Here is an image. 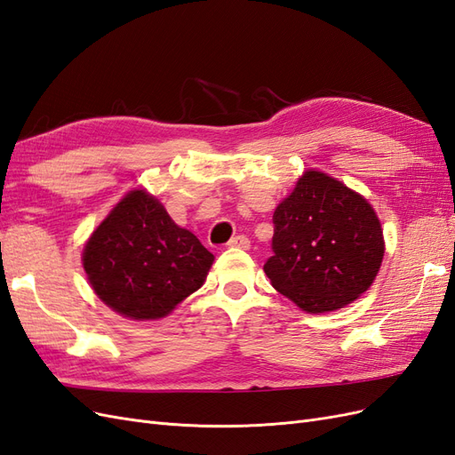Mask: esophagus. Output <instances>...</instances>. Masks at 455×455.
<instances>
[{
  "label": "esophagus",
  "instance_id": "esophagus-1",
  "mask_svg": "<svg viewBox=\"0 0 455 455\" xmlns=\"http://www.w3.org/2000/svg\"><path fill=\"white\" fill-rule=\"evenodd\" d=\"M228 246H231V249H241V251H249L251 249V241L246 235H235L233 237Z\"/></svg>",
  "mask_w": 455,
  "mask_h": 455
}]
</instances>
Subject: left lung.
<instances>
[{
    "mask_svg": "<svg viewBox=\"0 0 455 455\" xmlns=\"http://www.w3.org/2000/svg\"><path fill=\"white\" fill-rule=\"evenodd\" d=\"M273 288L307 313L355 301L379 271L385 243L371 204L321 171H306L273 212Z\"/></svg>",
    "mask_w": 455,
    "mask_h": 455,
    "instance_id": "left-lung-1",
    "label": "left lung"
}]
</instances>
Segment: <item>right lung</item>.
<instances>
[{"instance_id": "add662e5", "label": "right lung", "mask_w": 455, "mask_h": 455, "mask_svg": "<svg viewBox=\"0 0 455 455\" xmlns=\"http://www.w3.org/2000/svg\"><path fill=\"white\" fill-rule=\"evenodd\" d=\"M212 261L194 233L176 226L144 189L129 191L84 249L94 294L134 321L167 316L203 286Z\"/></svg>"}]
</instances>
